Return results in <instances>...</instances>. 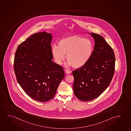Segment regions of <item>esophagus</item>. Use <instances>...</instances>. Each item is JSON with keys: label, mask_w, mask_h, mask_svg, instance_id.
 <instances>
[{"label": "esophagus", "mask_w": 131, "mask_h": 131, "mask_svg": "<svg viewBox=\"0 0 131 131\" xmlns=\"http://www.w3.org/2000/svg\"><path fill=\"white\" fill-rule=\"evenodd\" d=\"M65 72L66 73H67V75H69V74H70L71 73V71H69V70H65Z\"/></svg>", "instance_id": "esophagus-1"}]
</instances>
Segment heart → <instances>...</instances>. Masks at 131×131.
<instances>
[{
    "label": "heart",
    "instance_id": "b5f03b06",
    "mask_svg": "<svg viewBox=\"0 0 131 131\" xmlns=\"http://www.w3.org/2000/svg\"><path fill=\"white\" fill-rule=\"evenodd\" d=\"M58 46L54 45L51 54L55 62L61 64L65 59L69 66L80 68L86 64L93 54L94 45L90 40L78 35H72L63 38L58 42Z\"/></svg>",
    "mask_w": 131,
    "mask_h": 131
}]
</instances>
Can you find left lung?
<instances>
[{
  "label": "left lung",
  "instance_id": "left-lung-1",
  "mask_svg": "<svg viewBox=\"0 0 131 131\" xmlns=\"http://www.w3.org/2000/svg\"><path fill=\"white\" fill-rule=\"evenodd\" d=\"M89 34L93 38V54L84 67L73 71V91L77 97L83 102L94 100L110 85L114 75V53L102 36Z\"/></svg>",
  "mask_w": 131,
  "mask_h": 131
}]
</instances>
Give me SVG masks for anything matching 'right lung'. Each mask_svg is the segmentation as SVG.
Instances as JSON below:
<instances>
[{"label": "right lung", "mask_w": 131, "mask_h": 131, "mask_svg": "<svg viewBox=\"0 0 131 131\" xmlns=\"http://www.w3.org/2000/svg\"><path fill=\"white\" fill-rule=\"evenodd\" d=\"M52 35L46 31L34 34L20 44L15 54L17 80L26 93L34 100L52 99L64 77L62 67L53 62Z\"/></svg>", "instance_id": "1"}]
</instances>
